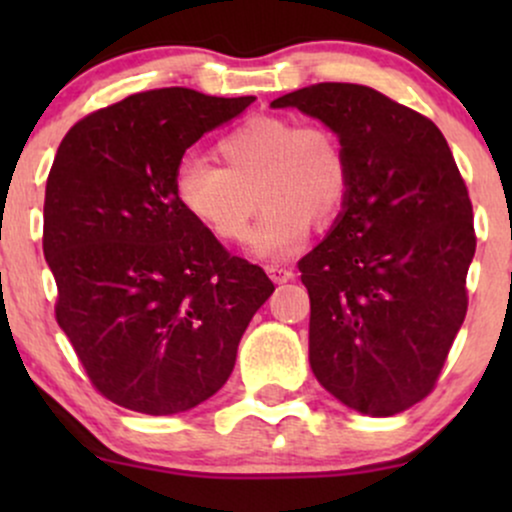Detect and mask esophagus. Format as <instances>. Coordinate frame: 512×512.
<instances>
[{
	"mask_svg": "<svg viewBox=\"0 0 512 512\" xmlns=\"http://www.w3.org/2000/svg\"><path fill=\"white\" fill-rule=\"evenodd\" d=\"M267 274H269V279L274 281V284H286V281H291L293 276H296V274H293V269L279 267V264H269Z\"/></svg>",
	"mask_w": 512,
	"mask_h": 512,
	"instance_id": "34e87169",
	"label": "esophagus"
}]
</instances>
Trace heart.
I'll use <instances>...</instances> for the list:
<instances>
[{"label": "heart", "mask_w": 512, "mask_h": 512, "mask_svg": "<svg viewBox=\"0 0 512 512\" xmlns=\"http://www.w3.org/2000/svg\"><path fill=\"white\" fill-rule=\"evenodd\" d=\"M216 154L221 168L182 158L173 173L175 202L214 238L245 243L260 199L264 214L252 250L267 260L293 255L310 221L334 219L349 192V156L339 134L322 122L250 117L221 139Z\"/></svg>", "instance_id": "b5f03b06"}]
</instances>
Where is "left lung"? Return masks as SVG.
<instances>
[{"label": "left lung", "mask_w": 512, "mask_h": 512, "mask_svg": "<svg viewBox=\"0 0 512 512\" xmlns=\"http://www.w3.org/2000/svg\"><path fill=\"white\" fill-rule=\"evenodd\" d=\"M332 127L349 192L327 238L298 262L310 296V368L368 416L431 395L467 315L477 250L467 185L443 132L361 84H313L272 101Z\"/></svg>", "instance_id": "obj_1"}]
</instances>
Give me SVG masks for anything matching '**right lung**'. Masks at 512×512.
I'll use <instances>...</instances> for the list:
<instances>
[{"label": "right lung", "mask_w": 512, "mask_h": 512, "mask_svg": "<svg viewBox=\"0 0 512 512\" xmlns=\"http://www.w3.org/2000/svg\"><path fill=\"white\" fill-rule=\"evenodd\" d=\"M252 101L154 88L86 115L57 149L43 209L55 317L91 385L120 407L168 416L216 395L272 296L264 269L173 195L185 151Z\"/></svg>", "instance_id": "add662e5"}]
</instances>
